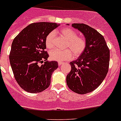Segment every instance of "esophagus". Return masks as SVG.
Listing matches in <instances>:
<instances>
[{
	"label": "esophagus",
	"mask_w": 121,
	"mask_h": 121,
	"mask_svg": "<svg viewBox=\"0 0 121 121\" xmlns=\"http://www.w3.org/2000/svg\"><path fill=\"white\" fill-rule=\"evenodd\" d=\"M64 64V63H63V62H58V66H60V65H61L62 64Z\"/></svg>",
	"instance_id": "34e87169"
}]
</instances>
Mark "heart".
<instances>
[{"instance_id":"obj_1","label":"heart","mask_w":121,"mask_h":121,"mask_svg":"<svg viewBox=\"0 0 121 121\" xmlns=\"http://www.w3.org/2000/svg\"><path fill=\"white\" fill-rule=\"evenodd\" d=\"M60 34L68 40L65 49L60 50L54 49L50 52V57L52 60L62 61L68 60L72 58L73 56L77 57L82 54L86 48V41L84 38L77 36V33L75 30L69 27H64L60 31ZM56 33L54 31H51L46 36L45 43L47 48L51 49L55 46Z\"/></svg>"}]
</instances>
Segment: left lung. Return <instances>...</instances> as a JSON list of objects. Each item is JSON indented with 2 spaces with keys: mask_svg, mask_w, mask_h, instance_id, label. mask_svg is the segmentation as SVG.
Instances as JSON below:
<instances>
[{
  "mask_svg": "<svg viewBox=\"0 0 121 121\" xmlns=\"http://www.w3.org/2000/svg\"><path fill=\"white\" fill-rule=\"evenodd\" d=\"M71 26L83 33L86 46L83 53L70 63L71 69L67 75V84L74 92L85 94L97 88L105 78L110 52L104 37L94 29L84 23Z\"/></svg>",
  "mask_w": 121,
  "mask_h": 121,
  "instance_id": "8db88e82",
  "label": "left lung"
}]
</instances>
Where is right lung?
I'll list each match as a JSON object with an SVG mask.
<instances>
[{"mask_svg": "<svg viewBox=\"0 0 121 121\" xmlns=\"http://www.w3.org/2000/svg\"><path fill=\"white\" fill-rule=\"evenodd\" d=\"M59 24L39 22L29 24L13 40L9 60L17 82L24 91L30 93L43 91L50 85L54 71L58 63L48 61L46 36ZM45 62L44 65L39 64Z\"/></svg>", "mask_w": 121, "mask_h": 121, "instance_id": "1", "label": "right lung"}]
</instances>
